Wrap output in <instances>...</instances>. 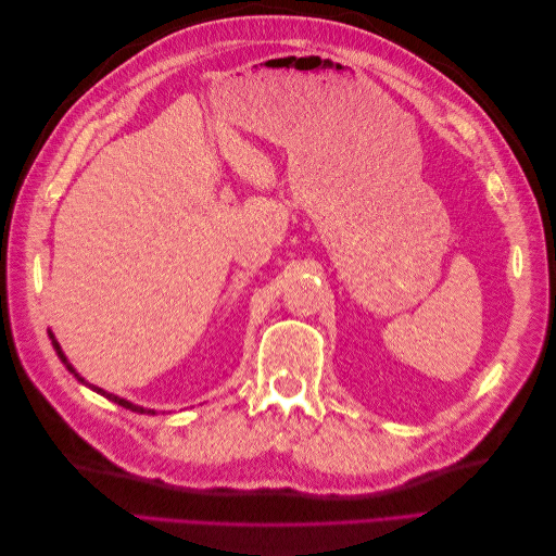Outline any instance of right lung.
Masks as SVG:
<instances>
[{
  "label": "right lung",
  "mask_w": 556,
  "mask_h": 556,
  "mask_svg": "<svg viewBox=\"0 0 556 556\" xmlns=\"http://www.w3.org/2000/svg\"><path fill=\"white\" fill-rule=\"evenodd\" d=\"M48 336H50V341H53V348H55V352H58V357H60V362L66 366V371L70 374H74V378L80 382V384H86V387H90L92 392H97V394H102V396H106L109 401H113V403H117V406H123V408H127V410H131V413H141V415H157V410H153V408H143V406H137V403H131V401H127V399H123V396H117V394H111V392H106V390H102V387H97V384H90L86 378L83 376H78L76 374V368L72 366V362L66 359V355L62 352V348H60V343H58V339H55V333L53 331H48Z\"/></svg>",
  "instance_id": "right-lung-1"
}]
</instances>
